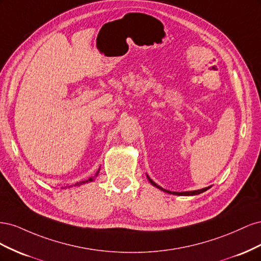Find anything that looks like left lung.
Segmentation results:
<instances>
[{"label": "left lung", "instance_id": "left-lung-1", "mask_svg": "<svg viewBox=\"0 0 261 261\" xmlns=\"http://www.w3.org/2000/svg\"><path fill=\"white\" fill-rule=\"evenodd\" d=\"M148 179H149V181L150 183H151L153 186H155V187H158L159 189H161V191H163V192H165V193H168V194H173V195H178V196H193V195H198V194H200V193H203V192H206L207 189H209L210 188V186L209 187H206V188H202V189H198V191H193V192H181V193H178V192H171V191H168V189H164V188H162L161 186H159V185H156L154 181L150 178L149 176H148Z\"/></svg>", "mask_w": 261, "mask_h": 261}]
</instances>
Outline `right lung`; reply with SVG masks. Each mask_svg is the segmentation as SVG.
<instances>
[{"label": "right lung", "mask_w": 261, "mask_h": 261, "mask_svg": "<svg viewBox=\"0 0 261 261\" xmlns=\"http://www.w3.org/2000/svg\"><path fill=\"white\" fill-rule=\"evenodd\" d=\"M98 173H99V171L97 172V175H98ZM92 180V177H90L89 179H87V180H83V181H80V183H76L75 185H82V184H85V183H87V181H91Z\"/></svg>", "instance_id": "right-lung-1"}]
</instances>
